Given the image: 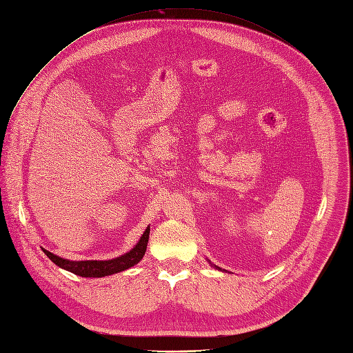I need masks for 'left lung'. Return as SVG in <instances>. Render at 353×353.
Listing matches in <instances>:
<instances>
[{"label":"left lung","mask_w":353,"mask_h":353,"mask_svg":"<svg viewBox=\"0 0 353 353\" xmlns=\"http://www.w3.org/2000/svg\"><path fill=\"white\" fill-rule=\"evenodd\" d=\"M214 268H215V269H218V270H221V268H218V266H214Z\"/></svg>","instance_id":"left-lung-1"}]
</instances>
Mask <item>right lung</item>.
Listing matches in <instances>:
<instances>
[{
    "instance_id": "1",
    "label": "right lung",
    "mask_w": 353,
    "mask_h": 353,
    "mask_svg": "<svg viewBox=\"0 0 353 353\" xmlns=\"http://www.w3.org/2000/svg\"><path fill=\"white\" fill-rule=\"evenodd\" d=\"M149 232H150V228L148 227L145 230V232L142 234L141 239L138 241V243L130 252L123 253V254L118 256V258H114L110 261H69V259L59 258V256L53 254L52 252H49L43 248H42V250L56 266L65 269L68 272H72L81 277H104V276L123 272L126 269L135 266L137 263H139L146 252Z\"/></svg>"
}]
</instances>
